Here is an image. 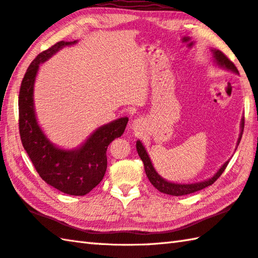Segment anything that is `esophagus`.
<instances>
[{"mask_svg":"<svg viewBox=\"0 0 258 258\" xmlns=\"http://www.w3.org/2000/svg\"><path fill=\"white\" fill-rule=\"evenodd\" d=\"M132 125H133L134 130H139L142 126V120L141 119H134Z\"/></svg>","mask_w":258,"mask_h":258,"instance_id":"34e87169","label":"esophagus"}]
</instances>
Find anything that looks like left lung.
Instances as JSON below:
<instances>
[{
  "mask_svg": "<svg viewBox=\"0 0 258 258\" xmlns=\"http://www.w3.org/2000/svg\"><path fill=\"white\" fill-rule=\"evenodd\" d=\"M213 51V56L215 58V62L219 65V67H221L223 69H227V70H230V71L235 72V73H239L238 72V70L236 68V65L233 64L230 59H229L226 55H224L221 50L219 49H212ZM243 126H245V119H241V133H240V137L239 140H238V144H239L241 137H242V132H243ZM137 150H138V153L140 158H141V160L144 163V170H145V174H147L149 180L151 184L156 187L158 190H160L161 193H165L168 195H174V196H181V195H187V194H191V193H195V191H199L201 189L205 188V187H208L210 185H212L213 182L218 179V178L222 175V172L226 169L229 160L224 163V165L220 168L219 171L215 174L212 178H210V179L205 180V181H201V182H195V184H175V182H169L163 179L162 177H160L158 175V172L154 169L151 160H150V158L148 156L147 151H145V149L143 147V144L138 141L137 142Z\"/></svg>",
  "mask_w": 258,
  "mask_h": 258,
  "instance_id": "1",
  "label": "left lung"
}]
</instances>
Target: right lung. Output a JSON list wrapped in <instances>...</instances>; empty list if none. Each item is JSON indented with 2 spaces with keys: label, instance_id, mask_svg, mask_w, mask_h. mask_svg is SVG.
Listing matches in <instances>:
<instances>
[{
  "label": "right lung",
  "instance_id": "right-lung-1",
  "mask_svg": "<svg viewBox=\"0 0 258 258\" xmlns=\"http://www.w3.org/2000/svg\"><path fill=\"white\" fill-rule=\"evenodd\" d=\"M77 41H58L32 60L22 79L19 92V132L23 148L43 180L69 195L82 196L99 184L107 169V148L124 133L128 118L116 119L91 134L76 150L56 148L37 123L34 109V83L39 64L64 46Z\"/></svg>",
  "mask_w": 258,
  "mask_h": 258
}]
</instances>
